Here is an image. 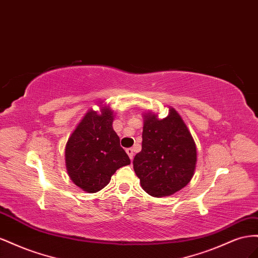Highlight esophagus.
I'll return each instance as SVG.
<instances>
[{
    "label": "esophagus",
    "mask_w": 258,
    "mask_h": 258,
    "mask_svg": "<svg viewBox=\"0 0 258 258\" xmlns=\"http://www.w3.org/2000/svg\"><path fill=\"white\" fill-rule=\"evenodd\" d=\"M126 153L128 154L130 159L133 160V158H134V150H133V148H127L126 149Z\"/></svg>",
    "instance_id": "obj_1"
}]
</instances>
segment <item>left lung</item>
Here are the masks:
<instances>
[{
	"label": "left lung",
	"mask_w": 258,
	"mask_h": 258,
	"mask_svg": "<svg viewBox=\"0 0 258 258\" xmlns=\"http://www.w3.org/2000/svg\"><path fill=\"white\" fill-rule=\"evenodd\" d=\"M142 151L134 161V171L147 194L168 197L187 186L194 177L197 147L187 125L172 107L164 119L144 112Z\"/></svg>",
	"instance_id": "left-lung-1"
}]
</instances>
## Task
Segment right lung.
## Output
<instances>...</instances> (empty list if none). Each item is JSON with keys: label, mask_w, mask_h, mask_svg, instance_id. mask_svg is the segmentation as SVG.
I'll list each match as a JSON object with an SVG mask.
<instances>
[{"label": "right lung", "mask_w": 258, "mask_h": 258, "mask_svg": "<svg viewBox=\"0 0 258 258\" xmlns=\"http://www.w3.org/2000/svg\"><path fill=\"white\" fill-rule=\"evenodd\" d=\"M100 105V112L90 109L85 113L64 149L70 179L90 194L105 188L117 168L131 163L112 127L113 110Z\"/></svg>", "instance_id": "right-lung-1"}]
</instances>
